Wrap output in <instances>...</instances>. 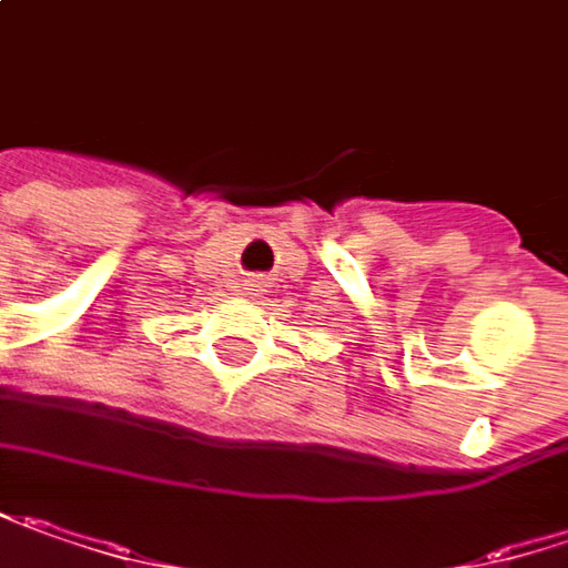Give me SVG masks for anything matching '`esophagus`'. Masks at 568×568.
<instances>
[{"label":"esophagus","mask_w":568,"mask_h":568,"mask_svg":"<svg viewBox=\"0 0 568 568\" xmlns=\"http://www.w3.org/2000/svg\"><path fill=\"white\" fill-rule=\"evenodd\" d=\"M248 291H255V281H252V287H248Z\"/></svg>","instance_id":"1"}]
</instances>
